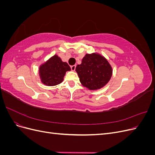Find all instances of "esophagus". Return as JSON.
<instances>
[{"label": "esophagus", "instance_id": "obj_1", "mask_svg": "<svg viewBox=\"0 0 155 155\" xmlns=\"http://www.w3.org/2000/svg\"><path fill=\"white\" fill-rule=\"evenodd\" d=\"M76 65H72V66H71V67L70 68H71V70H72V71H74V70H76Z\"/></svg>", "mask_w": 155, "mask_h": 155}]
</instances>
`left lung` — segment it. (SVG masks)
I'll return each instance as SVG.
<instances>
[{
  "instance_id": "1",
  "label": "left lung",
  "mask_w": 155,
  "mask_h": 155,
  "mask_svg": "<svg viewBox=\"0 0 155 155\" xmlns=\"http://www.w3.org/2000/svg\"><path fill=\"white\" fill-rule=\"evenodd\" d=\"M82 85L94 91L104 87L109 81L112 69L108 61L100 54H87L81 64L76 68Z\"/></svg>"
}]
</instances>
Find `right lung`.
Masks as SVG:
<instances>
[{
    "mask_svg": "<svg viewBox=\"0 0 155 155\" xmlns=\"http://www.w3.org/2000/svg\"><path fill=\"white\" fill-rule=\"evenodd\" d=\"M71 70L66 62H63L54 55L39 67V73L41 82L47 86H55L63 81L66 72Z\"/></svg>",
    "mask_w": 155,
    "mask_h": 155,
    "instance_id": "1",
    "label": "right lung"
}]
</instances>
